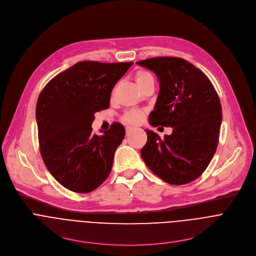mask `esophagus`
Returning <instances> with one entry per match:
<instances>
[{"label": "esophagus", "mask_w": 256, "mask_h": 256, "mask_svg": "<svg viewBox=\"0 0 256 256\" xmlns=\"http://www.w3.org/2000/svg\"><path fill=\"white\" fill-rule=\"evenodd\" d=\"M134 130V128L132 126H128L126 128V134H130L132 130Z\"/></svg>", "instance_id": "esophagus-1"}]
</instances>
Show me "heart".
<instances>
[{
  "label": "heart",
  "instance_id": "1",
  "mask_svg": "<svg viewBox=\"0 0 256 256\" xmlns=\"http://www.w3.org/2000/svg\"><path fill=\"white\" fill-rule=\"evenodd\" d=\"M134 79L138 85V88H140L142 84H144L146 82L150 81V80H154L152 75L144 70H138L136 75H134ZM144 118V112L142 110H128L124 114V116H122V120L128 124H132V126H136Z\"/></svg>",
  "mask_w": 256,
  "mask_h": 256
}]
</instances>
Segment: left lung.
<instances>
[{
  "instance_id": "obj_1",
  "label": "left lung",
  "mask_w": 256,
  "mask_h": 256,
  "mask_svg": "<svg viewBox=\"0 0 256 256\" xmlns=\"http://www.w3.org/2000/svg\"><path fill=\"white\" fill-rule=\"evenodd\" d=\"M154 71L160 92L148 116L152 126L173 128L160 138L146 130L140 156L150 171L171 185L199 178L210 164L219 140L222 108L209 78L179 57H154L136 62Z\"/></svg>"
}]
</instances>
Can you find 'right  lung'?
<instances>
[{
	"label": "right lung",
	"instance_id": "add662e5",
	"mask_svg": "<svg viewBox=\"0 0 256 256\" xmlns=\"http://www.w3.org/2000/svg\"><path fill=\"white\" fill-rule=\"evenodd\" d=\"M132 62L81 61L53 77L36 106L39 150L50 174L64 188L90 193L108 177L126 136L114 122L92 132L94 114L110 108V94Z\"/></svg>",
	"mask_w": 256,
	"mask_h": 256
}]
</instances>
